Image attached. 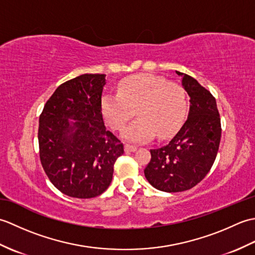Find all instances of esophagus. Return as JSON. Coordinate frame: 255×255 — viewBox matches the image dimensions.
I'll list each match as a JSON object with an SVG mask.
<instances>
[{
    "mask_svg": "<svg viewBox=\"0 0 255 255\" xmlns=\"http://www.w3.org/2000/svg\"><path fill=\"white\" fill-rule=\"evenodd\" d=\"M137 148L134 147V145H130V144H126L125 145V151L126 152H133V151H136Z\"/></svg>",
    "mask_w": 255,
    "mask_h": 255,
    "instance_id": "obj_1",
    "label": "esophagus"
}]
</instances>
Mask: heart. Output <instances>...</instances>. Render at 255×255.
<instances>
[{"instance_id":"heart-1","label":"heart","mask_w":255,"mask_h":255,"mask_svg":"<svg viewBox=\"0 0 255 255\" xmlns=\"http://www.w3.org/2000/svg\"><path fill=\"white\" fill-rule=\"evenodd\" d=\"M101 110L113 130L122 131L136 115L139 118L126 128L123 137L131 142H145L155 134L160 139L173 136L184 123L187 111L185 91L163 77L138 74L122 80L117 95L102 97Z\"/></svg>"}]
</instances>
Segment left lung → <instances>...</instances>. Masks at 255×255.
<instances>
[{"label":"left lung","instance_id":"8db88e82","mask_svg":"<svg viewBox=\"0 0 255 255\" xmlns=\"http://www.w3.org/2000/svg\"><path fill=\"white\" fill-rule=\"evenodd\" d=\"M189 95L186 122L171 141L151 149L144 176L154 188L177 193L191 189L210 171L221 137L220 115L216 99L197 80L176 71Z\"/></svg>","mask_w":255,"mask_h":255}]
</instances>
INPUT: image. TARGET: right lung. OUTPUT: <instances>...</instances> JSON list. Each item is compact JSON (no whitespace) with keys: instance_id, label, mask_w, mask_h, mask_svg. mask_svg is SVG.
I'll use <instances>...</instances> for the list:
<instances>
[{"instance_id":"right-lung-1","label":"right lung","mask_w":255,"mask_h":255,"mask_svg":"<svg viewBox=\"0 0 255 255\" xmlns=\"http://www.w3.org/2000/svg\"><path fill=\"white\" fill-rule=\"evenodd\" d=\"M105 83V74L69 80L53 92L39 116L41 165L55 187L70 197L93 198L104 193L114 164L124 153V144L103 121Z\"/></svg>"}]
</instances>
